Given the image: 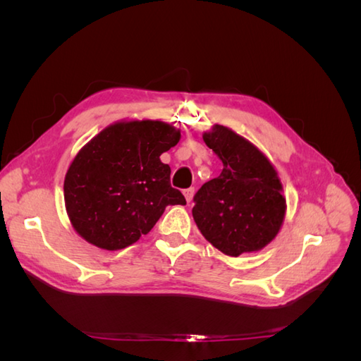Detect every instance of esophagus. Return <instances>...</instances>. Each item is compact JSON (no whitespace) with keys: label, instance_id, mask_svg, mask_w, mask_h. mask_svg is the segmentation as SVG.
Masks as SVG:
<instances>
[{"label":"esophagus","instance_id":"1","mask_svg":"<svg viewBox=\"0 0 361 361\" xmlns=\"http://www.w3.org/2000/svg\"><path fill=\"white\" fill-rule=\"evenodd\" d=\"M183 195H185V199H187V202L191 203V200L194 197V188H187L183 191Z\"/></svg>","mask_w":361,"mask_h":361}]
</instances>
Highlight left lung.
Segmentation results:
<instances>
[{
	"mask_svg": "<svg viewBox=\"0 0 361 361\" xmlns=\"http://www.w3.org/2000/svg\"><path fill=\"white\" fill-rule=\"evenodd\" d=\"M203 141L223 171L194 195L192 218L207 243L236 257L256 253L279 235L286 199L279 173L264 152L231 128L214 125Z\"/></svg>",
	"mask_w": 361,
	"mask_h": 361,
	"instance_id": "8db88e82",
	"label": "left lung"
}]
</instances>
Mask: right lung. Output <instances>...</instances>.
I'll return each instance as SVG.
<instances>
[{
	"instance_id": "obj_1",
	"label": "right lung",
	"mask_w": 361,
	"mask_h": 361,
	"mask_svg": "<svg viewBox=\"0 0 361 361\" xmlns=\"http://www.w3.org/2000/svg\"><path fill=\"white\" fill-rule=\"evenodd\" d=\"M179 140L178 128L150 118L120 120L94 135L64 178L73 231L97 248L122 250L147 235L169 204H187L159 159Z\"/></svg>"
}]
</instances>
